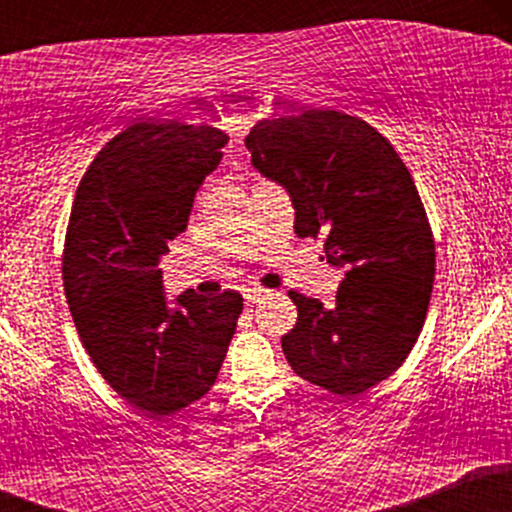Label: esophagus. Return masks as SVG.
<instances>
[{
    "label": "esophagus",
    "mask_w": 512,
    "mask_h": 512,
    "mask_svg": "<svg viewBox=\"0 0 512 512\" xmlns=\"http://www.w3.org/2000/svg\"><path fill=\"white\" fill-rule=\"evenodd\" d=\"M243 296H245V303L255 305V303L264 301V298L274 296V293L269 291V289H262V286H252V289H245V291H243Z\"/></svg>",
    "instance_id": "esophagus-1"
}]
</instances>
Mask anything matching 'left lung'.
Instances as JSON below:
<instances>
[{
    "mask_svg": "<svg viewBox=\"0 0 512 512\" xmlns=\"http://www.w3.org/2000/svg\"><path fill=\"white\" fill-rule=\"evenodd\" d=\"M245 146L291 195L296 236H325L327 262L346 269L332 308L289 291L286 361L322 390L361 395L402 366L431 301L436 243L409 168L378 129L339 110L260 120Z\"/></svg>",
    "mask_w": 512,
    "mask_h": 512,
    "instance_id": "8db88e82",
    "label": "left lung"
}]
</instances>
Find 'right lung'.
Here are the masks:
<instances>
[{"mask_svg":"<svg viewBox=\"0 0 512 512\" xmlns=\"http://www.w3.org/2000/svg\"><path fill=\"white\" fill-rule=\"evenodd\" d=\"M221 129L134 122L98 151L76 187L62 279L93 366L151 419L214 387L243 313V296H163L158 257L187 228L195 192L219 166Z\"/></svg>","mask_w":512,"mask_h":512,"instance_id":"add662e5","label":"right lung"}]
</instances>
